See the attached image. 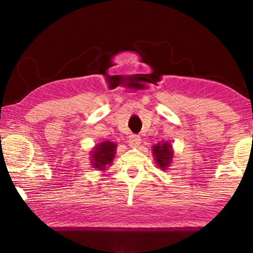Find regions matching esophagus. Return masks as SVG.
<instances>
[{
  "mask_svg": "<svg viewBox=\"0 0 253 253\" xmlns=\"http://www.w3.org/2000/svg\"><path fill=\"white\" fill-rule=\"evenodd\" d=\"M141 142V138L138 135H130L128 137V143L130 147H138Z\"/></svg>",
  "mask_w": 253,
  "mask_h": 253,
  "instance_id": "obj_1",
  "label": "esophagus"
}]
</instances>
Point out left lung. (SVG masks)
Listing matches in <instances>:
<instances>
[{
  "label": "left lung",
  "mask_w": 253,
  "mask_h": 253,
  "mask_svg": "<svg viewBox=\"0 0 253 253\" xmlns=\"http://www.w3.org/2000/svg\"><path fill=\"white\" fill-rule=\"evenodd\" d=\"M152 153L155 159V162H157L159 168H161L162 169H166L169 168L174 157L171 144L166 141L164 142L162 141L153 146Z\"/></svg>",
  "instance_id": "obj_1"
}]
</instances>
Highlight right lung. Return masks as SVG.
Instances as JSON below:
<instances>
[{
	"instance_id": "1",
	"label": "right lung",
	"mask_w": 253,
	"mask_h": 253,
	"mask_svg": "<svg viewBox=\"0 0 253 253\" xmlns=\"http://www.w3.org/2000/svg\"><path fill=\"white\" fill-rule=\"evenodd\" d=\"M116 143L112 141H103L98 143L91 151V165L96 170H105L112 164L115 158Z\"/></svg>"
}]
</instances>
